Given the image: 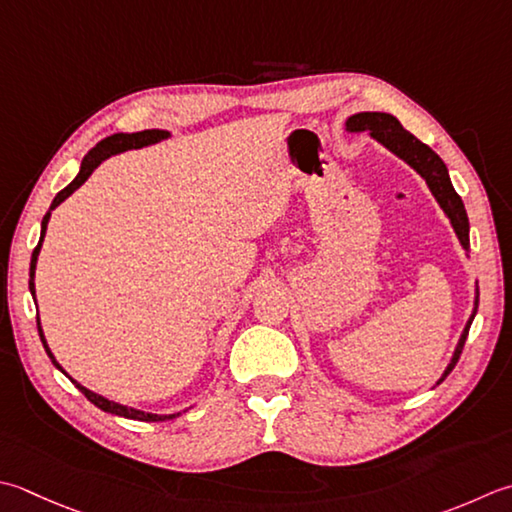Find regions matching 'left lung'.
<instances>
[{
    "instance_id": "obj_1",
    "label": "left lung",
    "mask_w": 512,
    "mask_h": 512,
    "mask_svg": "<svg viewBox=\"0 0 512 512\" xmlns=\"http://www.w3.org/2000/svg\"><path fill=\"white\" fill-rule=\"evenodd\" d=\"M346 128L350 130V133H362V130H368V133L373 135L379 144H384L388 150H393L397 157H402L406 164L413 166L417 173L426 179L430 193L435 195L439 206L444 208V213L448 215L450 224H453L459 242H462V246L466 250L470 248L468 215H466L464 202H462V197L455 193L453 184H450L448 168L442 162V157H439L433 148L426 146L424 142H419L415 135H410L408 130L397 122V117L388 115V113H357L353 117H348ZM477 304H479V290L475 297V313H477ZM475 313L468 319L462 339H459L457 350H455L453 359H450L442 382L450 375V370L455 368V364L459 362V355H462V350H464L468 330H470V324H473Z\"/></svg>"
}]
</instances>
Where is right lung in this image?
I'll list each match as a JSON object with an SVG mask.
<instances>
[{"instance_id":"obj_1","label":"right lung","mask_w":512,"mask_h":512,"mask_svg":"<svg viewBox=\"0 0 512 512\" xmlns=\"http://www.w3.org/2000/svg\"><path fill=\"white\" fill-rule=\"evenodd\" d=\"M166 137H168L166 130H157V128H153V130H142V133H117V135H110V137L102 139V142H99L95 148H90V150H88V155L84 157L82 168H79L77 177H75L73 182H70L64 190H59L57 197L53 199V204H50V210H53V208H57L59 204H62L68 195H73L75 190H77L79 186H82L90 175H93V170H95L99 164H102L106 157H110V155H117V153H124V150H130V148H142V146H148V144L162 142V139H166ZM50 210H48V213H46V215H44V219H42V235H39V244H37V246H35V250H33V257H30V282H28V286H30V293H33V295H35V282H33V279H35L37 255H39V248H42V242H44L46 224H48V219H50ZM37 330H39V337H42V344H44V348H46V353H48V357H50V362H53L59 370H62V366H59V364L55 362V357H53V353H50V348H48V344H46L44 333H42V326H39V317H37ZM62 373H64V370H62ZM64 375H66V373H64ZM70 382H73L79 390H82L84 397L88 399L90 404H95L97 408H102L104 413H113V415L126 417V419H137V422H166V419L179 417V413H175V415H153V413H144V410H135V408L122 406V404L108 402L106 397L93 393V390L84 388L82 384H77L75 379H70Z\"/></svg>"}]
</instances>
